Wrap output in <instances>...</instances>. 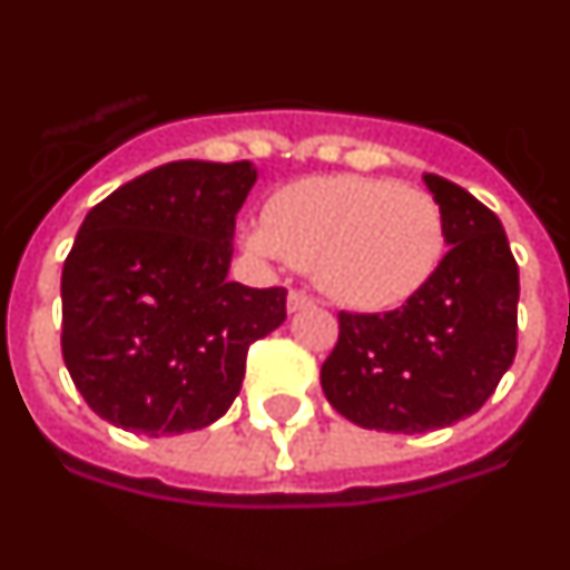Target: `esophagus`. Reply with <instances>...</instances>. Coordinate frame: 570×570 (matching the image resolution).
I'll use <instances>...</instances> for the list:
<instances>
[{
  "label": "esophagus",
  "mask_w": 570,
  "mask_h": 570,
  "mask_svg": "<svg viewBox=\"0 0 570 570\" xmlns=\"http://www.w3.org/2000/svg\"><path fill=\"white\" fill-rule=\"evenodd\" d=\"M315 301L309 298L307 293H298V289H293V293L286 295V309H289V313H298V309H307V307H313Z\"/></svg>",
  "instance_id": "34e87169"
}]
</instances>
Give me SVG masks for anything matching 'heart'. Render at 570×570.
<instances>
[{
  "instance_id": "heart-1",
  "label": "heart",
  "mask_w": 570,
  "mask_h": 570,
  "mask_svg": "<svg viewBox=\"0 0 570 570\" xmlns=\"http://www.w3.org/2000/svg\"><path fill=\"white\" fill-rule=\"evenodd\" d=\"M248 248L313 269L330 298L353 309H391L434 275L446 223L438 199L394 179L309 176L277 190Z\"/></svg>"
}]
</instances>
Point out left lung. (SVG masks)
<instances>
[{"instance_id":"1","label":"left lung","mask_w":570,"mask_h":570,"mask_svg":"<svg viewBox=\"0 0 570 570\" xmlns=\"http://www.w3.org/2000/svg\"><path fill=\"white\" fill-rule=\"evenodd\" d=\"M423 181L449 252L403 307L338 313V342L322 365L330 405L376 432H434L470 417L515 356L519 266L501 219L455 181Z\"/></svg>"}]
</instances>
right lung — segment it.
<instances>
[{
    "instance_id": "add662e5",
    "label": "right lung",
    "mask_w": 570,
    "mask_h": 570,
    "mask_svg": "<svg viewBox=\"0 0 570 570\" xmlns=\"http://www.w3.org/2000/svg\"><path fill=\"white\" fill-rule=\"evenodd\" d=\"M252 161H170L86 214L63 263V362L124 432L212 425L240 394L248 344L286 318V289L228 281Z\"/></svg>"
}]
</instances>
